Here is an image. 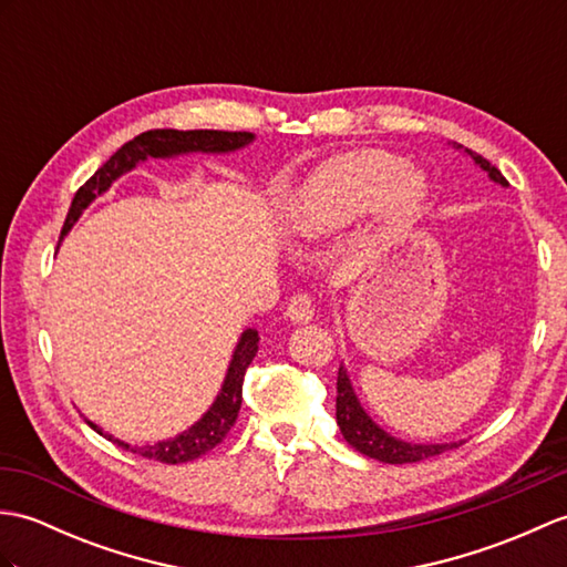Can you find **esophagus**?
I'll list each match as a JSON object with an SVG mask.
<instances>
[{"instance_id":"1","label":"esophagus","mask_w":567,"mask_h":567,"mask_svg":"<svg viewBox=\"0 0 567 567\" xmlns=\"http://www.w3.org/2000/svg\"><path fill=\"white\" fill-rule=\"evenodd\" d=\"M287 316H289V321H295V323H307V321H311V319H313L311 297L305 295V292L295 295L292 299H289V305H287Z\"/></svg>"}]
</instances>
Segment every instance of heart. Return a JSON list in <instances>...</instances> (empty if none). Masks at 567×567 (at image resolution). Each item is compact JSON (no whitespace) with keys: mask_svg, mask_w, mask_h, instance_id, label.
I'll return each instance as SVG.
<instances>
[{"mask_svg":"<svg viewBox=\"0 0 567 567\" xmlns=\"http://www.w3.org/2000/svg\"><path fill=\"white\" fill-rule=\"evenodd\" d=\"M423 200V183L389 152L364 150L343 154L323 166L301 197L299 229L326 236L386 203L393 213H413Z\"/></svg>","mask_w":567,"mask_h":567,"instance_id":"heart-1","label":"heart"}]
</instances>
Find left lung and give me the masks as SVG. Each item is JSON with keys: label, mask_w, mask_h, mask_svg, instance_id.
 Wrapping results in <instances>:
<instances>
[{"label": "left lung", "mask_w": 567, "mask_h": 567, "mask_svg": "<svg viewBox=\"0 0 567 567\" xmlns=\"http://www.w3.org/2000/svg\"><path fill=\"white\" fill-rule=\"evenodd\" d=\"M473 162H476L483 171H488V176L499 183V186H507V178L499 174V171L488 162L483 159L481 154L466 150ZM338 396H336V420L338 427L343 432L346 442L352 446L354 452H360L370 458H377V462L384 464H417L425 462V458L440 456L450 450H456L464 442H452V444H413V442H403L399 437H391L389 432L381 430L379 425L372 423V417L364 413V408L360 405L358 396L350 386V379L346 374L343 367L338 370Z\"/></svg>", "instance_id": "left-lung-1"}]
</instances>
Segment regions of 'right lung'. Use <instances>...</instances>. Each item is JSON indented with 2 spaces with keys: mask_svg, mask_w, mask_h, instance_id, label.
I'll list each match as a JSON object with an SVG mask.
<instances>
[{
  "mask_svg": "<svg viewBox=\"0 0 567 567\" xmlns=\"http://www.w3.org/2000/svg\"><path fill=\"white\" fill-rule=\"evenodd\" d=\"M251 140V133H224V130H147V133L125 142L123 147L76 190L68 219L62 224V236L72 229V224L82 215V209L94 200L96 195H101L117 176H123L125 171L133 168L137 162H144L147 156H174L186 152H234L239 147H246ZM258 340V331L246 328L239 346L234 350L229 372L227 379H224L217 401L190 430L178 434L174 440L147 446H130L121 440H113L111 434L109 440H113L117 446H123V450H130L133 454H140L142 458H152V462L159 464H186L197 456L207 454L209 450H215L234 427L236 417H239L244 374L248 370V364L256 358ZM89 425L101 432L94 423Z\"/></svg>",
  "mask_w": 567,
  "mask_h": 567,
  "instance_id": "add662e5",
  "label": "right lung"
}]
</instances>
